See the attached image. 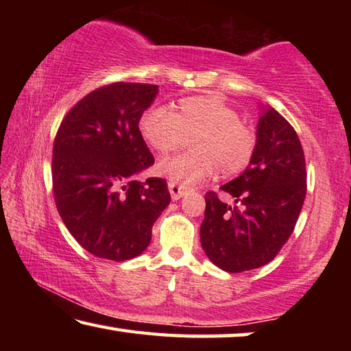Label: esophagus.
I'll use <instances>...</instances> for the list:
<instances>
[{
	"label": "esophagus",
	"mask_w": 351,
	"mask_h": 351,
	"mask_svg": "<svg viewBox=\"0 0 351 351\" xmlns=\"http://www.w3.org/2000/svg\"><path fill=\"white\" fill-rule=\"evenodd\" d=\"M169 190H170V195H171V199L178 201L180 198H182L184 195L187 193V189L182 187V186H178L175 182H169Z\"/></svg>",
	"instance_id": "esophagus-1"
}]
</instances>
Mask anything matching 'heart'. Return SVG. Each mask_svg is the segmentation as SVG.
<instances>
[{"label": "heart", "mask_w": 351, "mask_h": 351, "mask_svg": "<svg viewBox=\"0 0 351 351\" xmlns=\"http://www.w3.org/2000/svg\"><path fill=\"white\" fill-rule=\"evenodd\" d=\"M144 141L158 153H170L182 145L186 136L192 153L165 158L158 173L170 182L192 186L204 181L219 169L224 175L239 173L251 162L255 136L240 122L237 111L212 96L181 99L176 111L158 105L148 108L139 121Z\"/></svg>", "instance_id": "1"}]
</instances>
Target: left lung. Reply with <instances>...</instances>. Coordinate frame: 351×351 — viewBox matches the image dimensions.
I'll return each instance as SVG.
<instances>
[{
    "label": "left lung",
    "mask_w": 351,
    "mask_h": 351,
    "mask_svg": "<svg viewBox=\"0 0 351 351\" xmlns=\"http://www.w3.org/2000/svg\"><path fill=\"white\" fill-rule=\"evenodd\" d=\"M251 162L221 186L234 198L206 193L199 240L213 265L228 272L260 268L274 260L293 234L306 195L305 156L299 136L282 114L260 105Z\"/></svg>",
    "instance_id": "left-lung-1"
}]
</instances>
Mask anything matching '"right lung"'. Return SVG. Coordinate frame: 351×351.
<instances>
[{
	"label": "right lung",
	"instance_id": "add662e5",
	"mask_svg": "<svg viewBox=\"0 0 351 351\" xmlns=\"http://www.w3.org/2000/svg\"><path fill=\"white\" fill-rule=\"evenodd\" d=\"M158 85L117 82L74 105L58 128L52 150L57 210L77 243L99 258L138 257L152 228L170 204L167 182L138 176L154 164L139 121Z\"/></svg>",
	"mask_w": 351,
	"mask_h": 351
}]
</instances>
